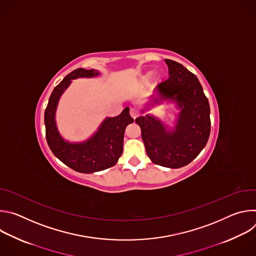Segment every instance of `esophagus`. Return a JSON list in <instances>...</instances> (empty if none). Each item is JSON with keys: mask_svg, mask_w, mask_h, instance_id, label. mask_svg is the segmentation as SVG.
Here are the masks:
<instances>
[{"mask_svg": "<svg viewBox=\"0 0 256 256\" xmlns=\"http://www.w3.org/2000/svg\"><path fill=\"white\" fill-rule=\"evenodd\" d=\"M130 116H132V118H136L138 116V109H136V108H130Z\"/></svg>", "mask_w": 256, "mask_h": 256, "instance_id": "34e87169", "label": "esophagus"}]
</instances>
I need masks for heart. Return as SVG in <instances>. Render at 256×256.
Segmentation results:
<instances>
[{
    "instance_id": "obj_1",
    "label": "heart",
    "mask_w": 256,
    "mask_h": 256,
    "mask_svg": "<svg viewBox=\"0 0 256 256\" xmlns=\"http://www.w3.org/2000/svg\"><path fill=\"white\" fill-rule=\"evenodd\" d=\"M151 76H152V72H146V74L142 77V81H147L148 79H150ZM158 79H160V78H158Z\"/></svg>"
}]
</instances>
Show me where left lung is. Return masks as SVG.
Masks as SVG:
<instances>
[{"instance_id":"left-lung-1","label":"left lung","mask_w":256,"mask_h":256,"mask_svg":"<svg viewBox=\"0 0 256 256\" xmlns=\"http://www.w3.org/2000/svg\"><path fill=\"white\" fill-rule=\"evenodd\" d=\"M169 78L155 87L157 96L142 109L172 102L179 110L174 128L168 130L163 122L146 114L136 118L142 130L146 152L151 161L168 168L190 164L202 152L210 132V104L202 87L192 72L179 62L165 60Z\"/></svg>"}]
</instances>
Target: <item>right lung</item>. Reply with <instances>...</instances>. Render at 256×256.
<instances>
[{
  "instance_id": "obj_1",
  "label": "right lung",
  "mask_w": 256,
  "mask_h": 256,
  "mask_svg": "<svg viewBox=\"0 0 256 256\" xmlns=\"http://www.w3.org/2000/svg\"><path fill=\"white\" fill-rule=\"evenodd\" d=\"M100 75L94 68H77L70 72L54 89L44 112L46 134L48 147L54 155L70 168L81 173H93L114 166L122 154L124 136L128 124L134 122L130 108L114 118H106L88 140L80 142L66 140L60 134L56 112L60 96L70 85L72 80L93 78Z\"/></svg>"
}]
</instances>
